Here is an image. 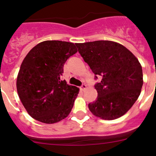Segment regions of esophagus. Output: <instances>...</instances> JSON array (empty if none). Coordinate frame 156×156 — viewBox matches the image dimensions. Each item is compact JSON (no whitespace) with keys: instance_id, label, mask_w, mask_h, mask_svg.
<instances>
[{"instance_id":"esophagus-1","label":"esophagus","mask_w":156,"mask_h":156,"mask_svg":"<svg viewBox=\"0 0 156 156\" xmlns=\"http://www.w3.org/2000/svg\"><path fill=\"white\" fill-rule=\"evenodd\" d=\"M80 89H81V90H82V91H84V90H85V89H87V85H86V84H85V83H83V84H82V85H81V86H80Z\"/></svg>"}]
</instances>
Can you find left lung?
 <instances>
[{
    "instance_id": "obj_1",
    "label": "left lung",
    "mask_w": 156,
    "mask_h": 156,
    "mask_svg": "<svg viewBox=\"0 0 156 156\" xmlns=\"http://www.w3.org/2000/svg\"><path fill=\"white\" fill-rule=\"evenodd\" d=\"M84 62L101 78L94 84L98 98L89 108L107 120L117 119L137 101L143 85L142 68L136 56L122 44L107 40L76 43Z\"/></svg>"
}]
</instances>
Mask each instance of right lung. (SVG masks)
Wrapping results in <instances>:
<instances>
[{
	"label": "right lung",
	"instance_id": "add662e5",
	"mask_svg": "<svg viewBox=\"0 0 156 156\" xmlns=\"http://www.w3.org/2000/svg\"><path fill=\"white\" fill-rule=\"evenodd\" d=\"M78 51L72 42H40L27 54L17 79L20 99L28 114L41 122L52 124L67 117L79 89L61 77L64 64Z\"/></svg>",
	"mask_w": 156,
	"mask_h": 156
}]
</instances>
